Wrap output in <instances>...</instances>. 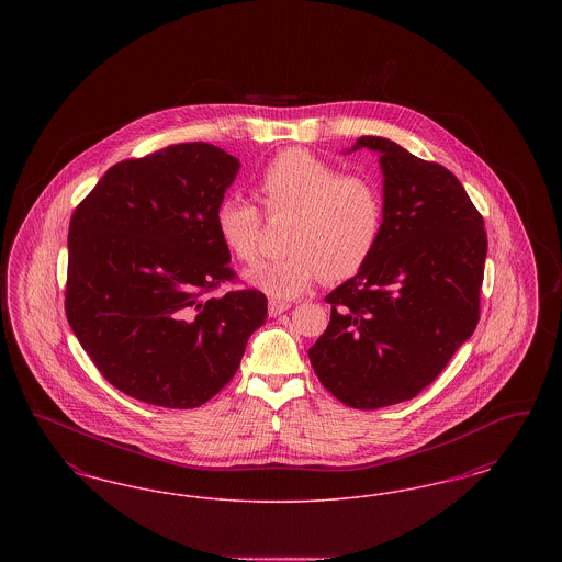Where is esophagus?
I'll return each mask as SVG.
<instances>
[{
  "label": "esophagus",
  "instance_id": "obj_1",
  "mask_svg": "<svg viewBox=\"0 0 562 562\" xmlns=\"http://www.w3.org/2000/svg\"><path fill=\"white\" fill-rule=\"evenodd\" d=\"M286 310H291V303L289 301H280V299H271L269 301V316H280V314H284Z\"/></svg>",
  "mask_w": 562,
  "mask_h": 562
}]
</instances>
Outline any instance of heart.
Returning a JSON list of instances; mask_svg holds the SVG:
<instances>
[{
    "label": "heart",
    "instance_id": "b5f03b06",
    "mask_svg": "<svg viewBox=\"0 0 562 562\" xmlns=\"http://www.w3.org/2000/svg\"><path fill=\"white\" fill-rule=\"evenodd\" d=\"M269 214H293L289 255L244 273L246 282L273 299L303 293L322 271L348 278L373 255L383 229V198L371 179L344 175L303 149H286L263 168L257 181ZM214 229L223 246L244 263L259 255L261 214L240 193L225 195L214 209Z\"/></svg>",
    "mask_w": 562,
    "mask_h": 562
}]
</instances>
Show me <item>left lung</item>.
Instances as JSON below:
<instances>
[{"mask_svg": "<svg viewBox=\"0 0 562 562\" xmlns=\"http://www.w3.org/2000/svg\"><path fill=\"white\" fill-rule=\"evenodd\" d=\"M379 154L383 229L369 261L326 294L330 322L310 348L322 385L351 408L415 398L479 324L484 221L440 164L383 136L349 151Z\"/></svg>", "mask_w": 562, "mask_h": 562, "instance_id": "8db88e82", "label": "left lung"}]
</instances>
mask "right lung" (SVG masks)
Instances as JSON below:
<instances>
[{
  "label": "right lung",
  "instance_id": "1",
  "mask_svg": "<svg viewBox=\"0 0 562 562\" xmlns=\"http://www.w3.org/2000/svg\"><path fill=\"white\" fill-rule=\"evenodd\" d=\"M240 160L181 143L111 166L69 223L65 312L113 387L166 408H195L240 367L268 318L261 291L209 296L234 280L214 209Z\"/></svg>",
  "mask_w": 562,
  "mask_h": 562
}]
</instances>
